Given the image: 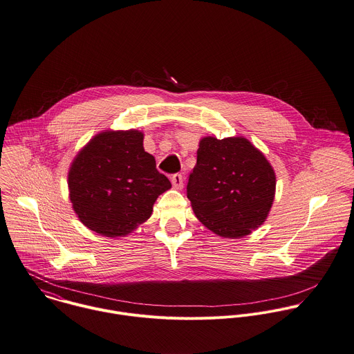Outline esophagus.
Returning <instances> with one entry per match:
<instances>
[{
  "label": "esophagus",
  "mask_w": 354,
  "mask_h": 354,
  "mask_svg": "<svg viewBox=\"0 0 354 354\" xmlns=\"http://www.w3.org/2000/svg\"><path fill=\"white\" fill-rule=\"evenodd\" d=\"M171 182H172V186H174L176 190H182V189H183V175H180V174L172 175Z\"/></svg>",
  "instance_id": "34e87169"
}]
</instances>
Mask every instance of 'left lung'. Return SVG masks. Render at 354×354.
<instances>
[{"label": "left lung", "instance_id": "left-lung-1", "mask_svg": "<svg viewBox=\"0 0 354 354\" xmlns=\"http://www.w3.org/2000/svg\"><path fill=\"white\" fill-rule=\"evenodd\" d=\"M277 175L266 156L243 137H204L187 183L197 218L223 238H243L268 217Z\"/></svg>", "mask_w": 354, "mask_h": 354}]
</instances>
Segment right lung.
Listing matches in <instances>:
<instances>
[{
    "mask_svg": "<svg viewBox=\"0 0 354 354\" xmlns=\"http://www.w3.org/2000/svg\"><path fill=\"white\" fill-rule=\"evenodd\" d=\"M169 189L138 130L98 133L79 150L68 171L72 209L88 230L109 238L138 228Z\"/></svg>",
    "mask_w": 354,
    "mask_h": 354,
    "instance_id": "obj_1",
    "label": "right lung"
}]
</instances>
